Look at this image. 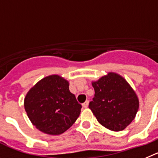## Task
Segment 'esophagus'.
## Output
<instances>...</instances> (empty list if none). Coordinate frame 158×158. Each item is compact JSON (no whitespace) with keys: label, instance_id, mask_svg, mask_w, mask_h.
<instances>
[{"label":"esophagus","instance_id":"34e87169","mask_svg":"<svg viewBox=\"0 0 158 158\" xmlns=\"http://www.w3.org/2000/svg\"><path fill=\"white\" fill-rule=\"evenodd\" d=\"M88 105H89V101H86V102H85L84 103L82 104V107L86 109V108L88 107Z\"/></svg>","mask_w":158,"mask_h":158}]
</instances>
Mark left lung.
Returning <instances> with one entry per match:
<instances>
[{
	"mask_svg": "<svg viewBox=\"0 0 158 158\" xmlns=\"http://www.w3.org/2000/svg\"><path fill=\"white\" fill-rule=\"evenodd\" d=\"M94 97L89 108L100 124L113 131H123L136 116L139 101L127 80L116 72H108L92 82Z\"/></svg>",
	"mask_w": 158,
	"mask_h": 158,
	"instance_id": "8db88e82",
	"label": "left lung"
}]
</instances>
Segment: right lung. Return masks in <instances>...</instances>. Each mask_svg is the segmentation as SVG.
<instances>
[{
  "instance_id": "right-lung-1",
  "label": "right lung",
  "mask_w": 158,
  "mask_h": 158,
  "mask_svg": "<svg viewBox=\"0 0 158 158\" xmlns=\"http://www.w3.org/2000/svg\"><path fill=\"white\" fill-rule=\"evenodd\" d=\"M82 106L69 90V82L58 75L38 81L24 98V109L34 126L40 131L57 135L72 126Z\"/></svg>"
}]
</instances>
